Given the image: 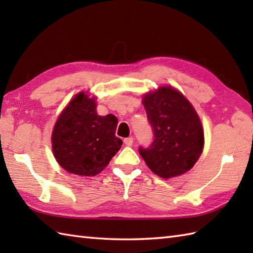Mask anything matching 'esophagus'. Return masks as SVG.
I'll use <instances>...</instances> for the list:
<instances>
[{"mask_svg":"<svg viewBox=\"0 0 253 253\" xmlns=\"http://www.w3.org/2000/svg\"><path fill=\"white\" fill-rule=\"evenodd\" d=\"M124 143H125L126 146H128V147L132 146V143H133V138H132V137L125 138V139H124Z\"/></svg>","mask_w":253,"mask_h":253,"instance_id":"esophagus-1","label":"esophagus"}]
</instances>
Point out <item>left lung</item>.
I'll list each match as a JSON object with an SVG mask.
<instances>
[{
	"instance_id": "1",
	"label": "left lung",
	"mask_w": 253,
	"mask_h": 253,
	"mask_svg": "<svg viewBox=\"0 0 253 253\" xmlns=\"http://www.w3.org/2000/svg\"><path fill=\"white\" fill-rule=\"evenodd\" d=\"M142 103L154 137L149 148H139L144 162L165 179L186 173L200 158L204 146L203 128L196 110L171 87L147 93Z\"/></svg>"
}]
</instances>
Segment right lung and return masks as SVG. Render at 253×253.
I'll list each match as a JSON object with an SVG mask.
<instances>
[{
	"label": "right lung",
	"mask_w": 253,
	"mask_h": 253,
	"mask_svg": "<svg viewBox=\"0 0 253 253\" xmlns=\"http://www.w3.org/2000/svg\"><path fill=\"white\" fill-rule=\"evenodd\" d=\"M88 93L79 92L58 116L52 132L53 154L62 168L79 176H95L121 149L117 118L100 116Z\"/></svg>",
	"instance_id": "right-lung-1"
}]
</instances>
